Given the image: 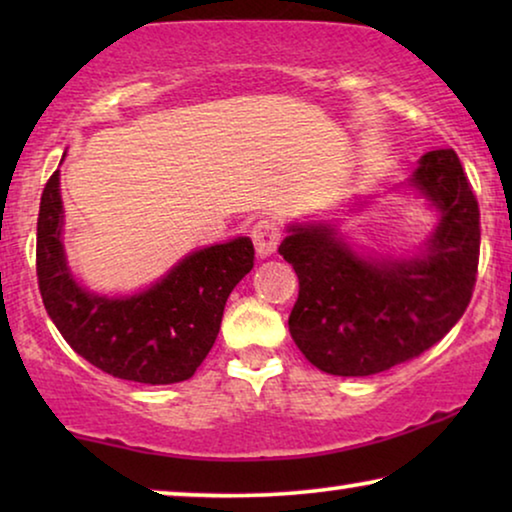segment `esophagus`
I'll return each mask as SVG.
<instances>
[{
  "instance_id": "esophagus-1",
  "label": "esophagus",
  "mask_w": 512,
  "mask_h": 512,
  "mask_svg": "<svg viewBox=\"0 0 512 512\" xmlns=\"http://www.w3.org/2000/svg\"><path fill=\"white\" fill-rule=\"evenodd\" d=\"M279 237H282V230H279V226L272 219L258 221L254 230H251V240H254L256 254L261 258H268L275 254Z\"/></svg>"
}]
</instances>
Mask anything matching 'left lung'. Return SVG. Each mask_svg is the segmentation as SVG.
Instances as JSON below:
<instances>
[{
    "mask_svg": "<svg viewBox=\"0 0 512 512\" xmlns=\"http://www.w3.org/2000/svg\"><path fill=\"white\" fill-rule=\"evenodd\" d=\"M440 219L422 254L361 256L328 223L289 226L279 254L298 275L289 331L328 375L366 377L443 340L471 303L480 209L452 149L424 153L412 174Z\"/></svg>",
    "mask_w": 512,
    "mask_h": 512,
    "instance_id": "8db88e82",
    "label": "left lung"
}]
</instances>
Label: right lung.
Masks as SVG:
<instances>
[{"instance_id":"1","label":"right lung","mask_w":512,"mask_h":512,"mask_svg":"<svg viewBox=\"0 0 512 512\" xmlns=\"http://www.w3.org/2000/svg\"><path fill=\"white\" fill-rule=\"evenodd\" d=\"M254 268V244L237 237L193 251L135 296H97L76 284L62 247L60 172L41 193L37 279L48 317L76 354L118 380L174 384L193 377L221 328L223 307Z\"/></svg>"}]
</instances>
